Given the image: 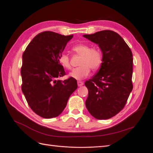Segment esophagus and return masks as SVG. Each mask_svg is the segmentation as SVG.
I'll return each instance as SVG.
<instances>
[{
	"instance_id": "1",
	"label": "esophagus",
	"mask_w": 153,
	"mask_h": 153,
	"mask_svg": "<svg viewBox=\"0 0 153 153\" xmlns=\"http://www.w3.org/2000/svg\"><path fill=\"white\" fill-rule=\"evenodd\" d=\"M77 84H78V87H81L83 85V82L82 81H78L77 82Z\"/></svg>"
}]
</instances>
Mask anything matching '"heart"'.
I'll return each instance as SVG.
<instances>
[{
    "mask_svg": "<svg viewBox=\"0 0 153 153\" xmlns=\"http://www.w3.org/2000/svg\"><path fill=\"white\" fill-rule=\"evenodd\" d=\"M72 50L81 58L79 62L80 66L73 69L70 73V76L76 80H82L86 78L91 70H96L100 66L102 62V54L97 48H90L88 45L80 43L73 46ZM59 62L66 70L71 68L70 57L66 53H62L59 57Z\"/></svg>",
    "mask_w": 153,
    "mask_h": 153,
    "instance_id": "b5f03b06",
    "label": "heart"
}]
</instances>
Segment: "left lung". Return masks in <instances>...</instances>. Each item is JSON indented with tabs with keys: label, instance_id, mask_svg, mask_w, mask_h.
Returning a JSON list of instances; mask_svg holds the SVG:
<instances>
[{
	"label": "left lung",
	"instance_id": "obj_1",
	"mask_svg": "<svg viewBox=\"0 0 153 153\" xmlns=\"http://www.w3.org/2000/svg\"><path fill=\"white\" fill-rule=\"evenodd\" d=\"M83 36L98 45L102 53L99 71L85 83L88 90L85 105L95 119H108L124 107L132 90V53L123 38L112 30Z\"/></svg>",
	"mask_w": 153,
	"mask_h": 153
}]
</instances>
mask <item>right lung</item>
Listing matches in <instances>:
<instances>
[{
    "mask_svg": "<svg viewBox=\"0 0 153 153\" xmlns=\"http://www.w3.org/2000/svg\"><path fill=\"white\" fill-rule=\"evenodd\" d=\"M73 36L51 31L41 33L22 54V91L30 108L41 117H58L77 88L75 78L57 80L65 75L59 57Z\"/></svg>",
    "mask_w": 153,
    "mask_h": 153,
    "instance_id": "add662e5",
    "label": "right lung"
}]
</instances>
